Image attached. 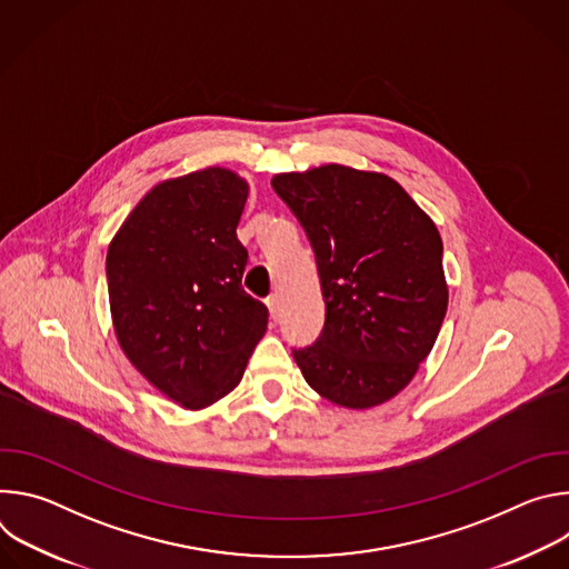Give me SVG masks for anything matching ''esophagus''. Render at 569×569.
Here are the masks:
<instances>
[{
  "label": "esophagus",
  "mask_w": 569,
  "mask_h": 569,
  "mask_svg": "<svg viewBox=\"0 0 569 569\" xmlns=\"http://www.w3.org/2000/svg\"><path fill=\"white\" fill-rule=\"evenodd\" d=\"M266 303H268L270 317L277 321V319H279V315H281V303H279V297H277V295H270V297L266 299Z\"/></svg>",
  "instance_id": "obj_1"
}]
</instances>
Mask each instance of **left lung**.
<instances>
[{
  "label": "left lung",
  "mask_w": 569,
  "mask_h": 569,
  "mask_svg": "<svg viewBox=\"0 0 569 569\" xmlns=\"http://www.w3.org/2000/svg\"><path fill=\"white\" fill-rule=\"evenodd\" d=\"M272 187L306 229L327 303L319 340L295 362L340 408H376L410 385L441 331L439 229L385 173L323 164Z\"/></svg>",
  "instance_id": "left-lung-1"
}]
</instances>
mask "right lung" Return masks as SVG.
I'll list each match as a JSON object with an SVG mask.
<instances>
[{
	"mask_svg": "<svg viewBox=\"0 0 569 569\" xmlns=\"http://www.w3.org/2000/svg\"><path fill=\"white\" fill-rule=\"evenodd\" d=\"M250 184L209 167L154 184L114 233L108 295L130 365L184 410H204L246 373L268 308L240 288L236 238Z\"/></svg>",
	"mask_w": 569,
	"mask_h": 569,
	"instance_id": "obj_1",
	"label": "right lung"
}]
</instances>
